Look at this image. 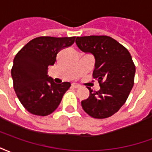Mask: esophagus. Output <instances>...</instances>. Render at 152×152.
I'll list each match as a JSON object with an SVG mask.
<instances>
[{"mask_svg": "<svg viewBox=\"0 0 152 152\" xmlns=\"http://www.w3.org/2000/svg\"><path fill=\"white\" fill-rule=\"evenodd\" d=\"M72 86L73 88H80V86L78 85V84H76V83H72Z\"/></svg>", "mask_w": 152, "mask_h": 152, "instance_id": "34e87169", "label": "esophagus"}]
</instances>
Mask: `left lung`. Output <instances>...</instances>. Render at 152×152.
I'll return each instance as SVG.
<instances>
[{
	"instance_id": "left-lung-1",
	"label": "left lung",
	"mask_w": 152,
	"mask_h": 152,
	"mask_svg": "<svg viewBox=\"0 0 152 152\" xmlns=\"http://www.w3.org/2000/svg\"><path fill=\"white\" fill-rule=\"evenodd\" d=\"M76 45L95 58L94 78L100 89L81 102L87 114L96 119H104L117 112L127 100L134 86L135 66L128 50L113 38L107 36L76 37Z\"/></svg>"
}]
</instances>
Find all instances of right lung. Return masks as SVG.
Instances as JSON below:
<instances>
[{"instance_id":"obj_1","label":"right lung","mask_w":152,"mask_h":152,"mask_svg":"<svg viewBox=\"0 0 152 152\" xmlns=\"http://www.w3.org/2000/svg\"><path fill=\"white\" fill-rule=\"evenodd\" d=\"M72 37H40L29 41L14 58L11 76L14 89L25 109L45 116L57 109L70 82L56 84L48 76V67L56 62L60 50L71 46Z\"/></svg>"}]
</instances>
